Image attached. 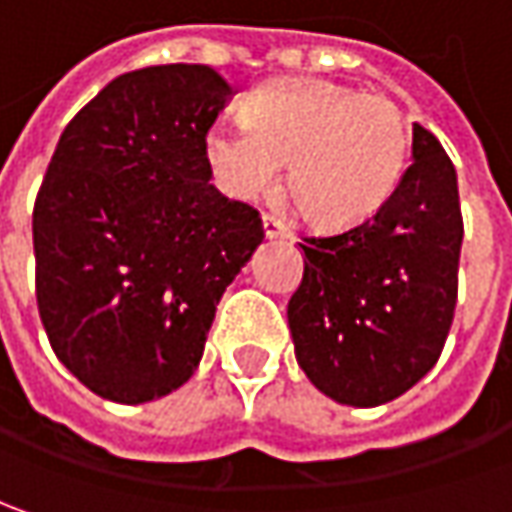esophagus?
Listing matches in <instances>:
<instances>
[{
  "label": "esophagus",
  "instance_id": "34e87169",
  "mask_svg": "<svg viewBox=\"0 0 512 512\" xmlns=\"http://www.w3.org/2000/svg\"><path fill=\"white\" fill-rule=\"evenodd\" d=\"M263 237H266V240H283V237H286V226L280 223L278 217L263 214Z\"/></svg>",
  "mask_w": 512,
  "mask_h": 512
}]
</instances>
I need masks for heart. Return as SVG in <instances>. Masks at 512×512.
<instances>
[{"label":"heart","mask_w":512,"mask_h":512,"mask_svg":"<svg viewBox=\"0 0 512 512\" xmlns=\"http://www.w3.org/2000/svg\"><path fill=\"white\" fill-rule=\"evenodd\" d=\"M243 111L246 125L217 120L203 137L214 180L234 200L275 189L286 163L303 220L335 232L378 212L407 171L412 125L387 94L286 77L255 88Z\"/></svg>","instance_id":"b5f03b06"}]
</instances>
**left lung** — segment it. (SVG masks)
I'll return each mask as SVG.
<instances>
[{"instance_id":"8db88e82","label":"left lung","mask_w":512,"mask_h":512,"mask_svg":"<svg viewBox=\"0 0 512 512\" xmlns=\"http://www.w3.org/2000/svg\"><path fill=\"white\" fill-rule=\"evenodd\" d=\"M456 168L424 125L412 166L361 226L312 237L286 318L306 378L338 404L381 407L435 367L456 309Z\"/></svg>"}]
</instances>
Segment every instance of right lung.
<instances>
[{
  "label": "right lung",
  "mask_w": 512,
  "mask_h": 512,
  "mask_svg": "<svg viewBox=\"0 0 512 512\" xmlns=\"http://www.w3.org/2000/svg\"><path fill=\"white\" fill-rule=\"evenodd\" d=\"M232 97L209 65H148L111 79L56 143L34 206L36 303L56 358L100 398L183 387L263 243L255 209L209 183L203 137Z\"/></svg>",
  "instance_id": "1"
}]
</instances>
